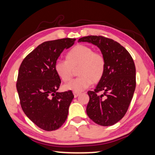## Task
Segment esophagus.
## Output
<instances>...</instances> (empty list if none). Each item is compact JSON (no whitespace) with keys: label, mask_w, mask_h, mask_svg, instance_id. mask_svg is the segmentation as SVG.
I'll return each instance as SVG.
<instances>
[{"label":"esophagus","mask_w":155,"mask_h":155,"mask_svg":"<svg viewBox=\"0 0 155 155\" xmlns=\"http://www.w3.org/2000/svg\"><path fill=\"white\" fill-rule=\"evenodd\" d=\"M80 92H73V95H74V97H77L78 95H80Z\"/></svg>","instance_id":"34e87169"}]
</instances>
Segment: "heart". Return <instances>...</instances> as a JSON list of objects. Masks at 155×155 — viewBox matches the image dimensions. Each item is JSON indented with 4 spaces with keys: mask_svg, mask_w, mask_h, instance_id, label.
I'll use <instances>...</instances> for the list:
<instances>
[{
    "mask_svg": "<svg viewBox=\"0 0 155 155\" xmlns=\"http://www.w3.org/2000/svg\"><path fill=\"white\" fill-rule=\"evenodd\" d=\"M66 61L58 60L55 64L56 73L63 82L70 81L78 68L79 76L64 86V89L80 92L87 89L92 83H97L105 71V59L102 53L95 52L85 45H77L68 52Z\"/></svg>",
    "mask_w": 155,
    "mask_h": 155,
    "instance_id": "obj_1",
    "label": "heart"
}]
</instances>
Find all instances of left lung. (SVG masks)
Segmentation results:
<instances>
[{
  "label": "left lung",
  "mask_w": 155,
  "mask_h": 155,
  "mask_svg": "<svg viewBox=\"0 0 155 155\" xmlns=\"http://www.w3.org/2000/svg\"><path fill=\"white\" fill-rule=\"evenodd\" d=\"M78 42L97 45L105 59L103 77L94 91L87 92V114L100 125H113L124 117L133 97L136 87L134 60L123 46L110 38L89 35Z\"/></svg>",
  "instance_id": "obj_1"
}]
</instances>
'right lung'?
I'll return each mask as SVG.
<instances>
[{
  "instance_id": "add662e5",
  "label": "right lung",
  "mask_w": 155,
  "mask_h": 155,
  "mask_svg": "<svg viewBox=\"0 0 155 155\" xmlns=\"http://www.w3.org/2000/svg\"><path fill=\"white\" fill-rule=\"evenodd\" d=\"M75 41V38H68L44 42L24 58L19 68L16 88L22 110L45 131L63 125L74 98L71 90L57 92L61 80L55 64L63 50L71 47Z\"/></svg>"
}]
</instances>
